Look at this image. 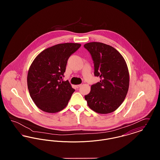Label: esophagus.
Here are the masks:
<instances>
[{
  "label": "esophagus",
  "instance_id": "obj_1",
  "mask_svg": "<svg viewBox=\"0 0 160 160\" xmlns=\"http://www.w3.org/2000/svg\"><path fill=\"white\" fill-rule=\"evenodd\" d=\"M81 86H82V84H78V85H76V88H79Z\"/></svg>",
  "mask_w": 160,
  "mask_h": 160
}]
</instances>
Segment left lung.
Returning <instances> with one entry per match:
<instances>
[{
  "label": "left lung",
  "instance_id": "obj_1",
  "mask_svg": "<svg viewBox=\"0 0 160 160\" xmlns=\"http://www.w3.org/2000/svg\"><path fill=\"white\" fill-rule=\"evenodd\" d=\"M84 47L91 54L94 75L101 79L92 85L91 92L84 98L94 112L100 114L112 113L122 104L128 91L129 76L127 63L112 46L92 42Z\"/></svg>",
  "mask_w": 160,
  "mask_h": 160
}]
</instances>
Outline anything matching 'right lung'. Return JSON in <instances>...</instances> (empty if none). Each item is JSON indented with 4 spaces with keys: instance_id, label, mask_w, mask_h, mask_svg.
Returning a JSON list of instances; mask_svg holds the SVG:
<instances>
[{
    "instance_id": "obj_1",
    "label": "right lung",
    "mask_w": 160,
    "mask_h": 160,
    "mask_svg": "<svg viewBox=\"0 0 160 160\" xmlns=\"http://www.w3.org/2000/svg\"><path fill=\"white\" fill-rule=\"evenodd\" d=\"M78 43L59 44L38 54L28 74V87L36 106L47 113H56L67 106L75 90L62 81L70 56L80 47Z\"/></svg>"
}]
</instances>
